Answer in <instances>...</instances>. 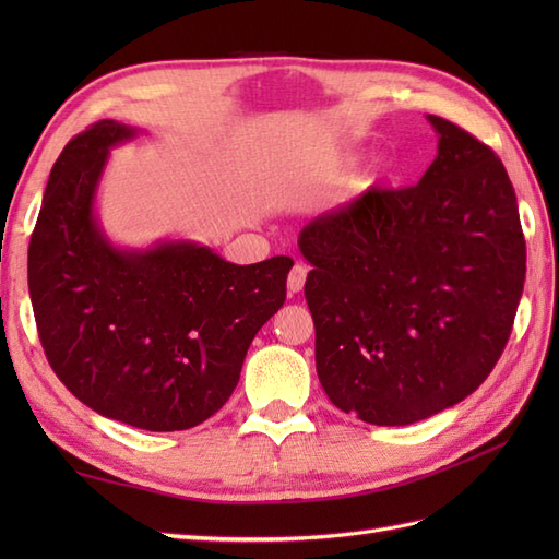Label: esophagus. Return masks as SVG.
Masks as SVG:
<instances>
[{"mask_svg": "<svg viewBox=\"0 0 559 559\" xmlns=\"http://www.w3.org/2000/svg\"><path fill=\"white\" fill-rule=\"evenodd\" d=\"M305 281H307V266L295 264L288 273V293H300L305 288Z\"/></svg>", "mask_w": 559, "mask_h": 559, "instance_id": "obj_1", "label": "esophagus"}]
</instances>
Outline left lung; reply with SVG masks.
Segmentation results:
<instances>
[{
    "mask_svg": "<svg viewBox=\"0 0 559 559\" xmlns=\"http://www.w3.org/2000/svg\"><path fill=\"white\" fill-rule=\"evenodd\" d=\"M437 158L406 189H367L305 225L317 374L336 408L411 425L471 396L500 360L526 281L502 160L427 115Z\"/></svg>",
    "mask_w": 559,
    "mask_h": 559,
    "instance_id": "obj_1",
    "label": "left lung"
}]
</instances>
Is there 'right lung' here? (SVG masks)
<instances>
[{
	"mask_svg": "<svg viewBox=\"0 0 559 559\" xmlns=\"http://www.w3.org/2000/svg\"><path fill=\"white\" fill-rule=\"evenodd\" d=\"M141 129L100 120L47 180L28 247V290L55 374L103 418L189 430L230 399L249 343L286 302L288 257L230 264L192 240L124 249L96 197L110 151Z\"/></svg>",
	"mask_w": 559,
	"mask_h": 559,
	"instance_id": "right-lung-1",
	"label": "right lung"
}]
</instances>
